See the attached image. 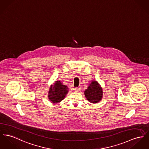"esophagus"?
<instances>
[{"instance_id":"obj_1","label":"esophagus","mask_w":149,"mask_h":149,"mask_svg":"<svg viewBox=\"0 0 149 149\" xmlns=\"http://www.w3.org/2000/svg\"><path fill=\"white\" fill-rule=\"evenodd\" d=\"M74 90H75V91L76 92H79V91H80V90H81V88H79V87H78V88H76Z\"/></svg>"}]
</instances>
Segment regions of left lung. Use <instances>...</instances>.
I'll list each match as a JSON object with an SVG mask.
<instances>
[{
  "instance_id": "left-lung-1",
  "label": "left lung",
  "mask_w": 149,
  "mask_h": 149,
  "mask_svg": "<svg viewBox=\"0 0 149 149\" xmlns=\"http://www.w3.org/2000/svg\"><path fill=\"white\" fill-rule=\"evenodd\" d=\"M85 97L92 103H98L102 98V89L97 81H92L84 92Z\"/></svg>"
}]
</instances>
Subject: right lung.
Listing matches in <instances>:
<instances>
[{"label":"right lung","instance_id":"obj_1","mask_svg":"<svg viewBox=\"0 0 149 149\" xmlns=\"http://www.w3.org/2000/svg\"><path fill=\"white\" fill-rule=\"evenodd\" d=\"M68 93V88L60 81H56L50 86L48 97L52 103H59L65 97Z\"/></svg>","mask_w":149,"mask_h":149}]
</instances>
